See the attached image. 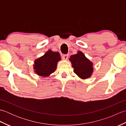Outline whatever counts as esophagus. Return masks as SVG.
<instances>
[{
  "label": "esophagus",
  "mask_w": 126,
  "mask_h": 126,
  "mask_svg": "<svg viewBox=\"0 0 126 126\" xmlns=\"http://www.w3.org/2000/svg\"><path fill=\"white\" fill-rule=\"evenodd\" d=\"M68 58V55L65 54V55H63L62 56V59L63 60H67Z\"/></svg>",
  "instance_id": "34e87169"
}]
</instances>
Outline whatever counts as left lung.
Wrapping results in <instances>:
<instances>
[{"mask_svg": "<svg viewBox=\"0 0 126 126\" xmlns=\"http://www.w3.org/2000/svg\"><path fill=\"white\" fill-rule=\"evenodd\" d=\"M69 60L74 68V72L79 78L87 79L93 74V63L85 57L81 51H77L75 55H71Z\"/></svg>", "mask_w": 126, "mask_h": 126, "instance_id": "1", "label": "left lung"}]
</instances>
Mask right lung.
Instances as JSON below:
<instances>
[{
	"instance_id": "1",
	"label": "right lung",
	"mask_w": 126,
	"mask_h": 126,
	"mask_svg": "<svg viewBox=\"0 0 126 126\" xmlns=\"http://www.w3.org/2000/svg\"><path fill=\"white\" fill-rule=\"evenodd\" d=\"M61 60L60 54L58 52H53L49 50L42 57L36 59L34 62V72L39 76L47 77L54 73L57 68V63Z\"/></svg>"
}]
</instances>
